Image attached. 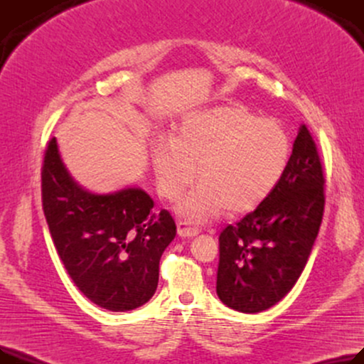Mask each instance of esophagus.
Here are the masks:
<instances>
[{"label": "esophagus", "mask_w": 364, "mask_h": 364, "mask_svg": "<svg viewBox=\"0 0 364 364\" xmlns=\"http://www.w3.org/2000/svg\"><path fill=\"white\" fill-rule=\"evenodd\" d=\"M177 232H178V236L183 237V239H186V237H195V236L199 235L198 228L190 227L188 224L181 223V221L177 223Z\"/></svg>", "instance_id": "esophagus-1"}]
</instances>
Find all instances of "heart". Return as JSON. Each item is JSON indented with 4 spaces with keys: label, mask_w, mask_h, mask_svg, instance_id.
Returning <instances> with one entry per match:
<instances>
[{
    "label": "heart",
    "mask_w": 364,
    "mask_h": 364,
    "mask_svg": "<svg viewBox=\"0 0 364 364\" xmlns=\"http://www.w3.org/2000/svg\"><path fill=\"white\" fill-rule=\"evenodd\" d=\"M291 156L288 132L240 105L188 113L172 141L151 150L158 192L176 200L198 177L200 183L177 205L190 224H205L225 209L243 213L261 203L280 181Z\"/></svg>",
    "instance_id": "obj_1"
}]
</instances>
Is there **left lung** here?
<instances>
[{"mask_svg": "<svg viewBox=\"0 0 364 364\" xmlns=\"http://www.w3.org/2000/svg\"><path fill=\"white\" fill-rule=\"evenodd\" d=\"M323 186L317 147L302 124L273 192L220 235L217 295L227 307L261 313L294 288L318 235Z\"/></svg>", "mask_w": 364, "mask_h": 364, "instance_id": "left-lung-1", "label": "left lung"}]
</instances>
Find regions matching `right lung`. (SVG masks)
<instances>
[{"instance_id":"1","label":"right lung","mask_w":364,"mask_h":364,"mask_svg":"<svg viewBox=\"0 0 364 364\" xmlns=\"http://www.w3.org/2000/svg\"><path fill=\"white\" fill-rule=\"evenodd\" d=\"M43 209L54 246L78 289L99 307L129 311L156 292L159 261L177 227L153 211L140 187L92 193L70 176L53 137L46 150Z\"/></svg>"}]
</instances>
